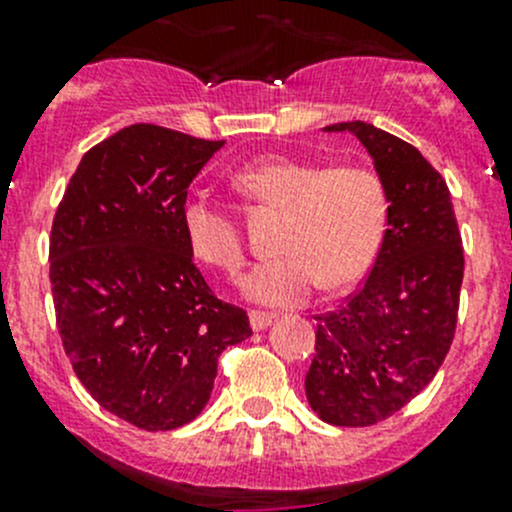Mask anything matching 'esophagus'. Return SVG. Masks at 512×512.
Masks as SVG:
<instances>
[{"label":"esophagus","mask_w":512,"mask_h":512,"mask_svg":"<svg viewBox=\"0 0 512 512\" xmlns=\"http://www.w3.org/2000/svg\"><path fill=\"white\" fill-rule=\"evenodd\" d=\"M272 314H265V312H250V327L255 329V332H262V329H267L272 324Z\"/></svg>","instance_id":"34e87169"}]
</instances>
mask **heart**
I'll list each match as a JSON object with an SVG mask.
<instances>
[{
	"instance_id": "1",
	"label": "heart",
	"mask_w": 512,
	"mask_h": 512,
	"mask_svg": "<svg viewBox=\"0 0 512 512\" xmlns=\"http://www.w3.org/2000/svg\"><path fill=\"white\" fill-rule=\"evenodd\" d=\"M232 185L257 205L285 210L277 252L240 289L265 307L307 302L327 289L352 287L369 275L389 232V190L366 165H322L317 160L265 156L232 173ZM180 227L203 265L235 275L245 262L237 220L205 195L180 205Z\"/></svg>"
}]
</instances>
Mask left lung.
I'll use <instances>...</instances> for the list:
<instances>
[{"label":"left lung","mask_w":512,"mask_h":512,"mask_svg":"<svg viewBox=\"0 0 512 512\" xmlns=\"http://www.w3.org/2000/svg\"><path fill=\"white\" fill-rule=\"evenodd\" d=\"M374 158L389 190V232L359 292L317 317L307 401L332 426H374L441 369L463 282V247L446 180L418 148L364 121L334 123Z\"/></svg>","instance_id":"1"}]
</instances>
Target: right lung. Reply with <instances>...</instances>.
I'll list each match as a JSON object with an SVG mask.
<instances>
[{
  "label": "right lung",
  "instance_id": "1",
  "mask_svg": "<svg viewBox=\"0 0 512 512\" xmlns=\"http://www.w3.org/2000/svg\"><path fill=\"white\" fill-rule=\"evenodd\" d=\"M223 143L121 128L81 158L51 225L64 352L103 409L146 431L193 421L220 354L252 334L245 309L208 287L180 227L188 185Z\"/></svg>",
  "mask_w": 512,
  "mask_h": 512
}]
</instances>
